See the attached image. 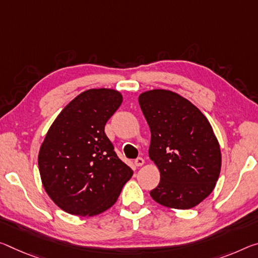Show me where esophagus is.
<instances>
[{
	"label": "esophagus",
	"mask_w": 258,
	"mask_h": 258,
	"mask_svg": "<svg viewBox=\"0 0 258 258\" xmlns=\"http://www.w3.org/2000/svg\"><path fill=\"white\" fill-rule=\"evenodd\" d=\"M144 163H145V159L142 158V157H138L136 161H134V164H136L137 166H141V165H144Z\"/></svg>",
	"instance_id": "obj_1"
}]
</instances>
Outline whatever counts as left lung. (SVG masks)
<instances>
[{
  "label": "left lung",
  "mask_w": 258,
  "mask_h": 258,
  "mask_svg": "<svg viewBox=\"0 0 258 258\" xmlns=\"http://www.w3.org/2000/svg\"><path fill=\"white\" fill-rule=\"evenodd\" d=\"M139 104L151 132L149 157L161 172L150 196L173 209L198 206L214 190L222 166L210 122L189 101L165 89L142 93Z\"/></svg>",
  "instance_id": "1"
}]
</instances>
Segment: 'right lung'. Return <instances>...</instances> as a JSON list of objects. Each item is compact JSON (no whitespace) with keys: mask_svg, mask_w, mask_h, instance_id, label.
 I'll return each instance as SVG.
<instances>
[{"mask_svg":"<svg viewBox=\"0 0 258 258\" xmlns=\"http://www.w3.org/2000/svg\"><path fill=\"white\" fill-rule=\"evenodd\" d=\"M121 102L113 89H88L60 111L44 138L38 157L41 180L69 214L95 216L109 209L132 177L104 132Z\"/></svg>","mask_w":258,"mask_h":258,"instance_id":"add662e5","label":"right lung"}]
</instances>
